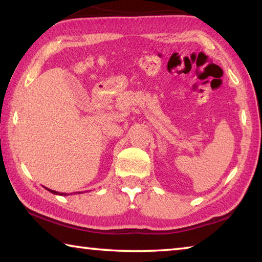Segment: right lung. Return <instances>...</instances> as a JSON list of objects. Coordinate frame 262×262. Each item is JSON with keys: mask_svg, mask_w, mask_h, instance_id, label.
I'll return each instance as SVG.
<instances>
[{"mask_svg": "<svg viewBox=\"0 0 262 262\" xmlns=\"http://www.w3.org/2000/svg\"><path fill=\"white\" fill-rule=\"evenodd\" d=\"M47 190H48V191H50L51 193H54V194H59V196H68L69 193H63V192H57V191H55V190H50V189H48V188H46ZM80 193V192H79Z\"/></svg>", "mask_w": 262, "mask_h": 262, "instance_id": "add662e5", "label": "right lung"}]
</instances>
